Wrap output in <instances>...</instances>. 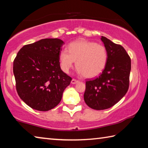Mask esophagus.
Listing matches in <instances>:
<instances>
[{
	"label": "esophagus",
	"mask_w": 148,
	"mask_h": 148,
	"mask_svg": "<svg viewBox=\"0 0 148 148\" xmlns=\"http://www.w3.org/2000/svg\"><path fill=\"white\" fill-rule=\"evenodd\" d=\"M78 82H79L78 80H76V79H73L71 80V83L72 84H76V83H78Z\"/></svg>",
	"instance_id": "esophagus-1"
}]
</instances>
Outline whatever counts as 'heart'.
Here are the masks:
<instances>
[{
  "label": "heart",
  "instance_id": "1",
  "mask_svg": "<svg viewBox=\"0 0 148 148\" xmlns=\"http://www.w3.org/2000/svg\"><path fill=\"white\" fill-rule=\"evenodd\" d=\"M108 54L106 47L92 41L78 40L70 43L68 51L60 54L62 70L67 73L76 61L80 74L86 78H94L101 73L106 66Z\"/></svg>",
  "mask_w": 148,
  "mask_h": 148
}]
</instances>
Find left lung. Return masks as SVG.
Returning <instances> with one entry per match:
<instances>
[{"label": "left lung", "mask_w": 148, "mask_h": 148, "mask_svg": "<svg viewBox=\"0 0 148 148\" xmlns=\"http://www.w3.org/2000/svg\"><path fill=\"white\" fill-rule=\"evenodd\" d=\"M101 40L108 52L107 64L98 77L86 80L84 94L86 105L96 110L110 108L125 95L131 69V60L121 45L103 36Z\"/></svg>", "instance_id": "8db88e82"}]
</instances>
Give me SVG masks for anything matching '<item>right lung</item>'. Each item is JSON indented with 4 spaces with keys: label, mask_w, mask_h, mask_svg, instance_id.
I'll use <instances>...</instances> for the list:
<instances>
[{
    "label": "right lung",
    "mask_w": 148,
    "mask_h": 148,
    "mask_svg": "<svg viewBox=\"0 0 148 148\" xmlns=\"http://www.w3.org/2000/svg\"><path fill=\"white\" fill-rule=\"evenodd\" d=\"M64 42L45 38L26 45L13 63L17 92L27 105L46 111L58 105L72 78L62 71L60 53Z\"/></svg>",
    "instance_id": "add662e5"
}]
</instances>
